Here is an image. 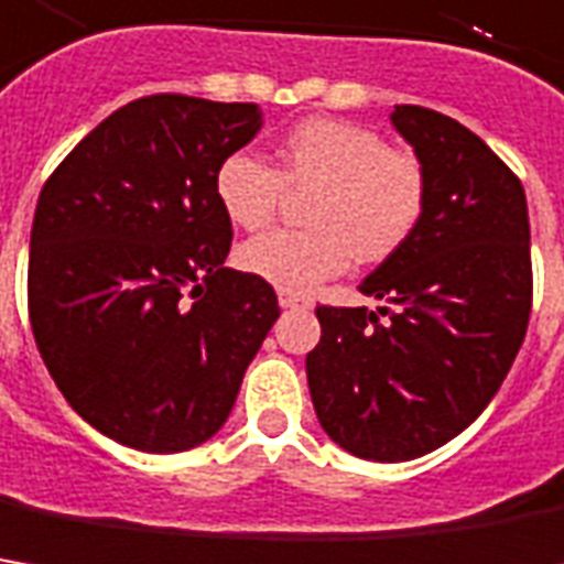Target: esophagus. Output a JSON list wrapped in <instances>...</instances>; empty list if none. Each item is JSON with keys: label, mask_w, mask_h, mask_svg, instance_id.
I'll use <instances>...</instances> for the list:
<instances>
[{"label": "esophagus", "mask_w": 564, "mask_h": 564, "mask_svg": "<svg viewBox=\"0 0 564 564\" xmlns=\"http://www.w3.org/2000/svg\"><path fill=\"white\" fill-rule=\"evenodd\" d=\"M279 304H282L285 310H304V307H310V297L291 294V291H279Z\"/></svg>", "instance_id": "34e87169"}]
</instances>
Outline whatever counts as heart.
<instances>
[{"instance_id": "1", "label": "heart", "mask_w": 564, "mask_h": 564, "mask_svg": "<svg viewBox=\"0 0 564 564\" xmlns=\"http://www.w3.org/2000/svg\"><path fill=\"white\" fill-rule=\"evenodd\" d=\"M223 214L238 229H267L282 204L310 195L307 229H282L241 245L238 263L282 291H310L354 263L394 257L419 229L429 204V170L415 151L354 120H304L279 142L275 167L232 151L214 173Z\"/></svg>"}]
</instances>
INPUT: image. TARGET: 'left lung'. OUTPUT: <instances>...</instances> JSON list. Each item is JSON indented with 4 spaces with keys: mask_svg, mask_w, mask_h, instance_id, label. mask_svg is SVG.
Listing matches in <instances>:
<instances>
[{
    "mask_svg": "<svg viewBox=\"0 0 564 564\" xmlns=\"http://www.w3.org/2000/svg\"><path fill=\"white\" fill-rule=\"evenodd\" d=\"M394 127L429 170L413 238L362 279L391 307H316L313 410L347 453L406 463L485 413L531 319V226L521 180L459 120L397 105Z\"/></svg>",
    "mask_w": 564,
    "mask_h": 564,
    "instance_id": "1",
    "label": "left lung"
}]
</instances>
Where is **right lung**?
<instances>
[{
    "instance_id": "right-lung-1",
    "label": "right lung",
    "mask_w": 564,
    "mask_h": 564,
    "mask_svg": "<svg viewBox=\"0 0 564 564\" xmlns=\"http://www.w3.org/2000/svg\"><path fill=\"white\" fill-rule=\"evenodd\" d=\"M260 130L251 101L135 98L45 180L26 310L48 376L93 429L145 453L220 432L279 316L273 285L223 267L214 173Z\"/></svg>"
}]
</instances>
